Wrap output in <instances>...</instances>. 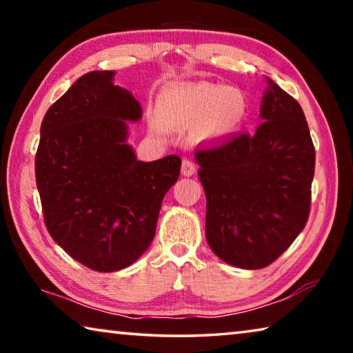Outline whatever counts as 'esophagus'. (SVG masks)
<instances>
[{
	"label": "esophagus",
	"instance_id": "34e87169",
	"mask_svg": "<svg viewBox=\"0 0 353 353\" xmlns=\"http://www.w3.org/2000/svg\"><path fill=\"white\" fill-rule=\"evenodd\" d=\"M194 172H196L194 162H191L190 159H183V162H182V174L183 176H193Z\"/></svg>",
	"mask_w": 353,
	"mask_h": 353
}]
</instances>
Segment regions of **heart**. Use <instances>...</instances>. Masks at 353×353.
Instances as JSON below:
<instances>
[{
	"instance_id": "heart-1",
	"label": "heart",
	"mask_w": 353,
	"mask_h": 353,
	"mask_svg": "<svg viewBox=\"0 0 353 353\" xmlns=\"http://www.w3.org/2000/svg\"><path fill=\"white\" fill-rule=\"evenodd\" d=\"M157 118L166 128H188L202 139L236 132L248 117L244 94L227 85L199 82L165 88L157 99Z\"/></svg>"
}]
</instances>
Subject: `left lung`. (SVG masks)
Here are the masks:
<instances>
[{
	"label": "left lung",
	"mask_w": 353,
	"mask_h": 353,
	"mask_svg": "<svg viewBox=\"0 0 353 353\" xmlns=\"http://www.w3.org/2000/svg\"><path fill=\"white\" fill-rule=\"evenodd\" d=\"M268 83L255 132L194 152L208 246L244 270L276 261L303 230L312 204L316 155L305 115L291 94Z\"/></svg>",
	"instance_id": "left-lung-1"
}]
</instances>
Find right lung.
<instances>
[{
	"label": "right lung",
	"mask_w": 353,
	"mask_h": 353,
	"mask_svg": "<svg viewBox=\"0 0 353 353\" xmlns=\"http://www.w3.org/2000/svg\"><path fill=\"white\" fill-rule=\"evenodd\" d=\"M115 71H90L41 121L35 179L45 225L59 246L98 272L124 270L154 240L163 196L181 174V157L137 160L128 121L141 107Z\"/></svg>",
	"instance_id": "1"
}]
</instances>
